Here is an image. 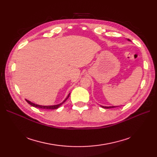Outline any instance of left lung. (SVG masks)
Listing matches in <instances>:
<instances>
[{
	"label": "left lung",
	"instance_id": "obj_1",
	"mask_svg": "<svg viewBox=\"0 0 157 157\" xmlns=\"http://www.w3.org/2000/svg\"><path fill=\"white\" fill-rule=\"evenodd\" d=\"M101 107L103 108H105V109H110V108H115L116 107L115 106H113V107H104V106H101Z\"/></svg>",
	"mask_w": 157,
	"mask_h": 157
}]
</instances>
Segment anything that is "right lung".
<instances>
[{
    "instance_id": "1",
    "label": "right lung",
    "mask_w": 157,
    "mask_h": 157,
    "mask_svg": "<svg viewBox=\"0 0 157 157\" xmlns=\"http://www.w3.org/2000/svg\"><path fill=\"white\" fill-rule=\"evenodd\" d=\"M69 96H70V94L68 95V96L67 97V98H66L65 100L61 103H60V104H58V105H51V106H43V105H36V104H35V103H32V102H31V101H28V100H27V99H25L26 100V101L29 103V104H30V105H31V106H33V107H36V108H39V109H58L59 106H61V105H62V104L67 100V98L69 97Z\"/></svg>"
}]
</instances>
